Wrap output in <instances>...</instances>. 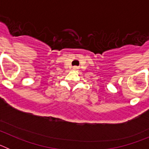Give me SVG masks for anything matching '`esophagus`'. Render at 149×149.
<instances>
[{"label": "esophagus", "instance_id": "obj_1", "mask_svg": "<svg viewBox=\"0 0 149 149\" xmlns=\"http://www.w3.org/2000/svg\"><path fill=\"white\" fill-rule=\"evenodd\" d=\"M73 69H74V70H77V69H78V67H77V66H74L73 67Z\"/></svg>", "mask_w": 149, "mask_h": 149}]
</instances>
